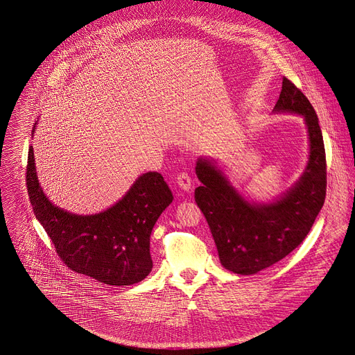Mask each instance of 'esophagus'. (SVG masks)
I'll use <instances>...</instances> for the list:
<instances>
[{"label": "esophagus", "instance_id": "34e87169", "mask_svg": "<svg viewBox=\"0 0 355 355\" xmlns=\"http://www.w3.org/2000/svg\"><path fill=\"white\" fill-rule=\"evenodd\" d=\"M176 182H178V186L184 191H189L192 187V180L187 172H180L176 178Z\"/></svg>", "mask_w": 355, "mask_h": 355}]
</instances>
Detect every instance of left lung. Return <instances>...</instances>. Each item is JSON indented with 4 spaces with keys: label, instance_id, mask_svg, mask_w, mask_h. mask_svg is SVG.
I'll use <instances>...</instances> for the list:
<instances>
[{
    "label": "left lung",
    "instance_id": "obj_1",
    "mask_svg": "<svg viewBox=\"0 0 355 355\" xmlns=\"http://www.w3.org/2000/svg\"><path fill=\"white\" fill-rule=\"evenodd\" d=\"M273 112L303 116L309 139L306 171L282 198L250 203L213 162L199 159L195 166L202 182L195 189V202L206 216L220 263L236 275H254L295 250L326 199L327 164L318 116L307 96L285 76Z\"/></svg>",
    "mask_w": 355,
    "mask_h": 355
}]
</instances>
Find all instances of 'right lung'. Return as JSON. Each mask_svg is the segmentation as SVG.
Listing matches in <instances>:
<instances>
[{
    "label": "right lung",
    "instance_id": "right-lung-1",
    "mask_svg": "<svg viewBox=\"0 0 355 355\" xmlns=\"http://www.w3.org/2000/svg\"><path fill=\"white\" fill-rule=\"evenodd\" d=\"M26 189L36 219L71 270L117 286L140 283L150 273V233L173 199L159 172L141 175L113 207L94 215H76L48 200L37 180L31 146Z\"/></svg>",
    "mask_w": 355,
    "mask_h": 355
}]
</instances>
